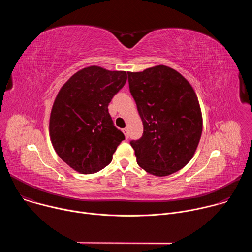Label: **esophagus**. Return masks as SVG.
I'll return each instance as SVG.
<instances>
[{
  "label": "esophagus",
  "instance_id": "esophagus-1",
  "mask_svg": "<svg viewBox=\"0 0 252 252\" xmlns=\"http://www.w3.org/2000/svg\"><path fill=\"white\" fill-rule=\"evenodd\" d=\"M123 131H124V133H125L126 138L127 139V138H128V131H127V128H124V129H123Z\"/></svg>",
  "mask_w": 252,
  "mask_h": 252
}]
</instances>
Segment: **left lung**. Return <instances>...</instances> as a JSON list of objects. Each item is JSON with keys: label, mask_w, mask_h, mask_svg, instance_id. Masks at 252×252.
I'll return each instance as SVG.
<instances>
[{"label": "left lung", "mask_w": 252, "mask_h": 252, "mask_svg": "<svg viewBox=\"0 0 252 252\" xmlns=\"http://www.w3.org/2000/svg\"><path fill=\"white\" fill-rule=\"evenodd\" d=\"M127 75L143 125L142 136L130 141L137 164L157 176L178 171L192 158L202 132L194 90L178 71L162 64Z\"/></svg>", "instance_id": "1"}]
</instances>
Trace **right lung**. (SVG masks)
I'll list each match as a JSON object with an SVG mask.
<instances>
[{
    "mask_svg": "<svg viewBox=\"0 0 252 252\" xmlns=\"http://www.w3.org/2000/svg\"><path fill=\"white\" fill-rule=\"evenodd\" d=\"M126 78V71L91 65L60 90L51 112L50 136L58 156L78 172L91 174L105 167L125 139L107 106Z\"/></svg>",
    "mask_w": 252,
    "mask_h": 252,
    "instance_id": "obj_1",
    "label": "right lung"
}]
</instances>
